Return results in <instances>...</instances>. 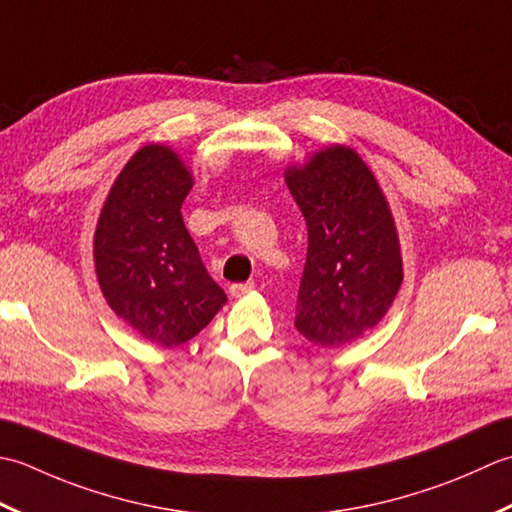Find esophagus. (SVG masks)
Returning a JSON list of instances; mask_svg holds the SVG:
<instances>
[{"instance_id":"34e87169","label":"esophagus","mask_w":512,"mask_h":512,"mask_svg":"<svg viewBox=\"0 0 512 512\" xmlns=\"http://www.w3.org/2000/svg\"><path fill=\"white\" fill-rule=\"evenodd\" d=\"M254 287H256L254 280H249V283H236V285L229 287V294H232L234 298H241V296L249 294V291H252Z\"/></svg>"}]
</instances>
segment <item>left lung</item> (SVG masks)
I'll return each mask as SVG.
<instances>
[{
    "instance_id": "obj_1",
    "label": "left lung",
    "mask_w": 512,
    "mask_h": 512,
    "mask_svg": "<svg viewBox=\"0 0 512 512\" xmlns=\"http://www.w3.org/2000/svg\"><path fill=\"white\" fill-rule=\"evenodd\" d=\"M285 181L309 232L294 325L318 347H342L378 325L402 285L389 203L344 145L289 168Z\"/></svg>"
}]
</instances>
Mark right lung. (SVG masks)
I'll use <instances>...</instances> for the list:
<instances>
[{"instance_id":"right-lung-1","label":"right lung","mask_w":512,"mask_h":512,"mask_svg":"<svg viewBox=\"0 0 512 512\" xmlns=\"http://www.w3.org/2000/svg\"><path fill=\"white\" fill-rule=\"evenodd\" d=\"M192 185L179 154L145 145L114 181L95 234L108 305L145 340L168 349L192 340L227 302L183 223Z\"/></svg>"}]
</instances>
